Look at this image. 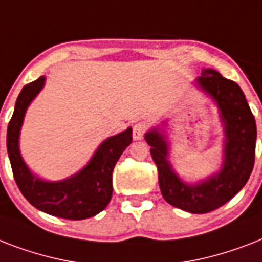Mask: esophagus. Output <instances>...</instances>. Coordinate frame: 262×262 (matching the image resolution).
Returning a JSON list of instances; mask_svg holds the SVG:
<instances>
[{"label":"esophagus","instance_id":"obj_1","mask_svg":"<svg viewBox=\"0 0 262 262\" xmlns=\"http://www.w3.org/2000/svg\"><path fill=\"white\" fill-rule=\"evenodd\" d=\"M144 133H145V126L141 123H136L133 126V139L141 140L144 137Z\"/></svg>","mask_w":262,"mask_h":262}]
</instances>
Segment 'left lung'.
<instances>
[{
	"instance_id": "left-lung-1",
	"label": "left lung",
	"mask_w": 262,
	"mask_h": 262,
	"mask_svg": "<svg viewBox=\"0 0 262 262\" xmlns=\"http://www.w3.org/2000/svg\"><path fill=\"white\" fill-rule=\"evenodd\" d=\"M194 85L209 96L219 110L224 133L223 163L219 171L197 182L182 181L168 160L170 143L164 127H152L145 133V141L158 167L163 199L182 211L207 213L230 201L248 182L254 166L257 127L238 84L213 69H203ZM162 125L166 126V121Z\"/></svg>"
}]
</instances>
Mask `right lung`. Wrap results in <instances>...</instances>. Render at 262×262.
<instances>
[{"instance_id":"right-lung-1","label":"right lung","mask_w":262,"mask_h":262,"mask_svg":"<svg viewBox=\"0 0 262 262\" xmlns=\"http://www.w3.org/2000/svg\"><path fill=\"white\" fill-rule=\"evenodd\" d=\"M46 77L23 88L8 125L6 148L14 181L23 195L36 209L69 220L98 215L113 195V170L119 156L132 143V127L106 139L80 171L61 181H46L31 171L20 154L18 140L26 111L45 87Z\"/></svg>"}]
</instances>
